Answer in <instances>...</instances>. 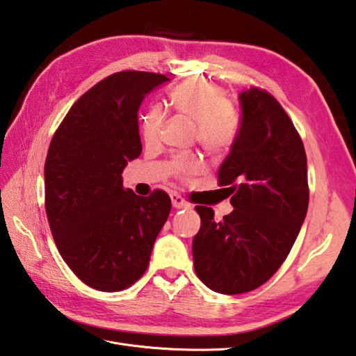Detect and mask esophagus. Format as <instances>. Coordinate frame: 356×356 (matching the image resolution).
I'll return each mask as SVG.
<instances>
[{"label":"esophagus","instance_id":"esophagus-1","mask_svg":"<svg viewBox=\"0 0 356 356\" xmlns=\"http://www.w3.org/2000/svg\"><path fill=\"white\" fill-rule=\"evenodd\" d=\"M170 200H172V206L175 209H191V204H188L184 198H181L177 193H173Z\"/></svg>","mask_w":356,"mask_h":356}]
</instances>
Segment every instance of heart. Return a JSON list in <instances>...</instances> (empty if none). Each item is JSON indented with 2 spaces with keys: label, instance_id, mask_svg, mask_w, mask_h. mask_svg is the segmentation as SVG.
Listing matches in <instances>:
<instances>
[{
  "label": "heart",
  "instance_id": "heart-1",
  "mask_svg": "<svg viewBox=\"0 0 356 356\" xmlns=\"http://www.w3.org/2000/svg\"><path fill=\"white\" fill-rule=\"evenodd\" d=\"M170 104L186 117L197 121V140L206 152L220 155L234 143L236 135V117L227 104L221 87L204 79L186 81L169 95ZM164 121L159 106L149 107L141 117V134L147 143L156 141ZM173 169L181 175H191L200 169L193 156H177Z\"/></svg>",
  "mask_w": 356,
  "mask_h": 356
}]
</instances>
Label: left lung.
I'll return each mask as SVG.
<instances>
[{"instance_id": "left-lung-1", "label": "left lung", "mask_w": 356, "mask_h": 356, "mask_svg": "<svg viewBox=\"0 0 356 356\" xmlns=\"http://www.w3.org/2000/svg\"><path fill=\"white\" fill-rule=\"evenodd\" d=\"M241 126L218 170L234 210L215 221L213 210L197 206L200 232L193 266L213 292H250L284 263L309 206L307 158L284 108L252 87L238 95Z\"/></svg>"}]
</instances>
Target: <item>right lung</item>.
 <instances>
[{"instance_id":"obj_1","label":"right lung","mask_w":356,"mask_h":356,"mask_svg":"<svg viewBox=\"0 0 356 356\" xmlns=\"http://www.w3.org/2000/svg\"><path fill=\"white\" fill-rule=\"evenodd\" d=\"M169 78L126 70L70 107L44 164L46 213L63 259L84 284L118 292L146 272L170 213L163 191L138 197L121 173L141 155L138 108Z\"/></svg>"}]
</instances>
